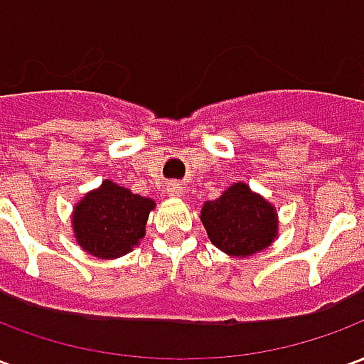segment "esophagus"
<instances>
[{"instance_id": "obj_1", "label": "esophagus", "mask_w": 364, "mask_h": 364, "mask_svg": "<svg viewBox=\"0 0 364 364\" xmlns=\"http://www.w3.org/2000/svg\"><path fill=\"white\" fill-rule=\"evenodd\" d=\"M167 195H169V197H179V195H181V189H179V185H175V183L167 185Z\"/></svg>"}]
</instances>
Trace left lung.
Here are the masks:
<instances>
[{"label":"left lung","instance_id":"obj_1","mask_svg":"<svg viewBox=\"0 0 364 364\" xmlns=\"http://www.w3.org/2000/svg\"><path fill=\"white\" fill-rule=\"evenodd\" d=\"M206 234L218 250L245 257L265 250L277 236V213L244 183L232 185L200 210Z\"/></svg>","mask_w":364,"mask_h":364}]
</instances>
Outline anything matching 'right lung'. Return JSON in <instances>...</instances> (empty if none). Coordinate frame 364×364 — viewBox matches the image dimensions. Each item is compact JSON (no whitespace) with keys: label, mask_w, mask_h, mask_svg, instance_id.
<instances>
[{"label":"right lung","mask_w":364,"mask_h":364,"mask_svg":"<svg viewBox=\"0 0 364 364\" xmlns=\"http://www.w3.org/2000/svg\"><path fill=\"white\" fill-rule=\"evenodd\" d=\"M151 208V198L134 195L117 183L105 181L75 206V240L95 257H120L144 237Z\"/></svg>","instance_id":"1"}]
</instances>
